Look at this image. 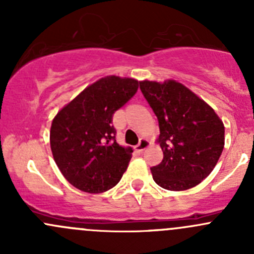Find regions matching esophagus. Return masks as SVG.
Here are the masks:
<instances>
[{
  "label": "esophagus",
  "mask_w": 254,
  "mask_h": 254,
  "mask_svg": "<svg viewBox=\"0 0 254 254\" xmlns=\"http://www.w3.org/2000/svg\"><path fill=\"white\" fill-rule=\"evenodd\" d=\"M147 146H148V140L140 139V141H139V143H137V146H136V150L140 151V152H142V151L145 150V148L147 147Z\"/></svg>",
  "instance_id": "34e87169"
}]
</instances>
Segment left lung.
<instances>
[{
    "label": "left lung",
    "mask_w": 254,
    "mask_h": 254,
    "mask_svg": "<svg viewBox=\"0 0 254 254\" xmlns=\"http://www.w3.org/2000/svg\"><path fill=\"white\" fill-rule=\"evenodd\" d=\"M157 117L163 160L151 167L153 181L168 190L198 186L216 166L225 145V127L216 113L176 81L140 82Z\"/></svg>",
    "instance_id": "left-lung-1"
}]
</instances>
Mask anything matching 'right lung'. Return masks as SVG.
<instances>
[{
	"instance_id": "1",
	"label": "right lung",
	"mask_w": 254,
	"mask_h": 254,
	"mask_svg": "<svg viewBox=\"0 0 254 254\" xmlns=\"http://www.w3.org/2000/svg\"><path fill=\"white\" fill-rule=\"evenodd\" d=\"M139 88L132 78L108 76L94 82L54 118L50 146L54 160L73 187L91 194L119 183L131 158V148L115 140L113 115Z\"/></svg>"
}]
</instances>
